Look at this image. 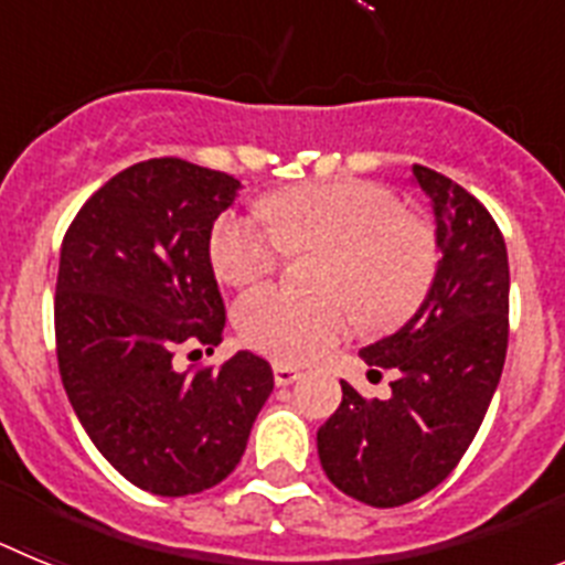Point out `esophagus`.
I'll return each instance as SVG.
<instances>
[{"label": "esophagus", "mask_w": 565, "mask_h": 565, "mask_svg": "<svg viewBox=\"0 0 565 565\" xmlns=\"http://www.w3.org/2000/svg\"><path fill=\"white\" fill-rule=\"evenodd\" d=\"M297 379V367H291V364H274V382H277V387H288V384H294Z\"/></svg>", "instance_id": "34e87169"}]
</instances>
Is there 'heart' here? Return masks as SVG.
Segmentation results:
<instances>
[{
	"instance_id": "b5f03b06",
	"label": "heart",
	"mask_w": 565,
	"mask_h": 565,
	"mask_svg": "<svg viewBox=\"0 0 565 565\" xmlns=\"http://www.w3.org/2000/svg\"><path fill=\"white\" fill-rule=\"evenodd\" d=\"M266 214L223 212L209 232V259L228 286H252L291 252H326L319 288L351 299L373 331L402 326L436 279L438 243L427 223L402 214L391 189L367 181L306 183L268 198ZM239 333L279 362H311L348 337L341 297H306L286 286L248 294Z\"/></svg>"
}]
</instances>
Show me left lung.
Listing matches in <instances>:
<instances>
[{"label":"left lung","instance_id":"left-lung-1","mask_svg":"<svg viewBox=\"0 0 565 565\" xmlns=\"http://www.w3.org/2000/svg\"><path fill=\"white\" fill-rule=\"evenodd\" d=\"M413 183L436 214L433 288L396 333L362 348L371 367H391V398L359 396L317 433L319 461L344 495L402 507L450 476L481 427L501 382L509 339V259L501 228L481 203L427 167Z\"/></svg>","mask_w":565,"mask_h":565}]
</instances>
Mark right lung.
<instances>
[{
	"label": "right lung",
	"instance_id": "add662e5",
	"mask_svg": "<svg viewBox=\"0 0 565 565\" xmlns=\"http://www.w3.org/2000/svg\"><path fill=\"white\" fill-rule=\"evenodd\" d=\"M239 192L226 172L152 158L104 183L58 257V373L89 441L129 483L181 498L221 483L274 391L271 364L237 351L181 371L174 353L223 339L209 232Z\"/></svg>",
	"mask_w": 565,
	"mask_h": 565
}]
</instances>
